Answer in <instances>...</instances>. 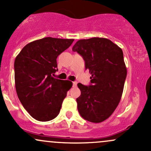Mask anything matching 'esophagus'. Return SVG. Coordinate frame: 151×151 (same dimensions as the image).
<instances>
[{
    "mask_svg": "<svg viewBox=\"0 0 151 151\" xmlns=\"http://www.w3.org/2000/svg\"><path fill=\"white\" fill-rule=\"evenodd\" d=\"M72 83H73V87H74V88H75V87L77 86V82H76V81H74V82H73Z\"/></svg>",
    "mask_w": 151,
    "mask_h": 151,
    "instance_id": "1",
    "label": "esophagus"
}]
</instances>
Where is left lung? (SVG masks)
I'll use <instances>...</instances> for the list:
<instances>
[{
    "label": "left lung",
    "mask_w": 151,
    "mask_h": 151,
    "mask_svg": "<svg viewBox=\"0 0 151 151\" xmlns=\"http://www.w3.org/2000/svg\"><path fill=\"white\" fill-rule=\"evenodd\" d=\"M72 50L82 55L92 74L89 86L77 84L81 91L77 98L79 113L88 122H104L114 113L123 93L127 77L123 51L103 37L80 40Z\"/></svg>",
    "instance_id": "1"
}]
</instances>
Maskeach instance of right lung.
Instances as JSON below:
<instances>
[{
    "instance_id": "add662e5",
    "label": "right lung",
    "mask_w": 151,
    "mask_h": 151,
    "mask_svg": "<svg viewBox=\"0 0 151 151\" xmlns=\"http://www.w3.org/2000/svg\"><path fill=\"white\" fill-rule=\"evenodd\" d=\"M74 39L44 37L22 48L14 61L17 96L32 117L47 122L58 115L72 82L53 77L58 70L56 58Z\"/></svg>"
}]
</instances>
